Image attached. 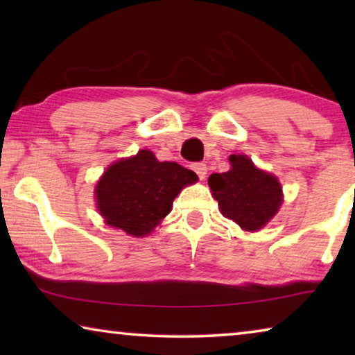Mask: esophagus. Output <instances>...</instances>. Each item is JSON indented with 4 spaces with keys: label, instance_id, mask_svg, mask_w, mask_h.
Wrapping results in <instances>:
<instances>
[{
    "label": "esophagus",
    "instance_id": "esophagus-1",
    "mask_svg": "<svg viewBox=\"0 0 355 355\" xmlns=\"http://www.w3.org/2000/svg\"><path fill=\"white\" fill-rule=\"evenodd\" d=\"M191 167H192V171H194L197 175H199L200 180H203V178L207 177V171L208 169H207V164L205 163H194Z\"/></svg>",
    "mask_w": 355,
    "mask_h": 355
}]
</instances>
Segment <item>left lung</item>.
<instances>
[{"instance_id":"obj_1","label":"left lung","mask_w":355,"mask_h":355,"mask_svg":"<svg viewBox=\"0 0 355 355\" xmlns=\"http://www.w3.org/2000/svg\"><path fill=\"white\" fill-rule=\"evenodd\" d=\"M230 171L211 173L208 184L220 213L245 232H257L277 214L284 202L277 177L255 167L245 155H230Z\"/></svg>"}]
</instances>
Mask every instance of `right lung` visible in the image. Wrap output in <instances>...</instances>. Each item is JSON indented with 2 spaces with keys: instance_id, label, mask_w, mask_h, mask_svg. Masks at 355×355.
<instances>
[{
  "instance_id": "1",
  "label": "right lung",
  "mask_w": 355,
  "mask_h": 355,
  "mask_svg": "<svg viewBox=\"0 0 355 355\" xmlns=\"http://www.w3.org/2000/svg\"><path fill=\"white\" fill-rule=\"evenodd\" d=\"M197 180L186 167L161 163L150 150H139L101 175L95 186L97 208L107 225L131 236H146L171 213L178 192Z\"/></svg>"
}]
</instances>
